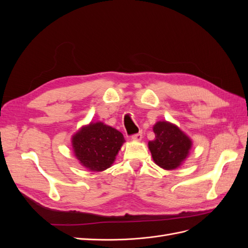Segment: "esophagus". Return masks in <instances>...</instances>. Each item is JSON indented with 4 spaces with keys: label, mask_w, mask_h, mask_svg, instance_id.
I'll return each instance as SVG.
<instances>
[{
    "label": "esophagus",
    "mask_w": 248,
    "mask_h": 248,
    "mask_svg": "<svg viewBox=\"0 0 248 248\" xmlns=\"http://www.w3.org/2000/svg\"><path fill=\"white\" fill-rule=\"evenodd\" d=\"M131 138H132V140H141V139H142V133H141V132L136 133V134H133V136H132Z\"/></svg>",
    "instance_id": "esophagus-1"
}]
</instances>
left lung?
<instances>
[{
    "mask_svg": "<svg viewBox=\"0 0 248 248\" xmlns=\"http://www.w3.org/2000/svg\"><path fill=\"white\" fill-rule=\"evenodd\" d=\"M155 139L148 142L154 162L164 170H175L188 156L191 140L178 126L159 121L153 126Z\"/></svg>",
    "mask_w": 248,
    "mask_h": 248,
    "instance_id": "obj_1",
    "label": "left lung"
}]
</instances>
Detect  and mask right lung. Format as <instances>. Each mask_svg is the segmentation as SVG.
Wrapping results in <instances>:
<instances>
[{
    "label": "right lung",
    "instance_id": "1",
    "mask_svg": "<svg viewBox=\"0 0 248 248\" xmlns=\"http://www.w3.org/2000/svg\"><path fill=\"white\" fill-rule=\"evenodd\" d=\"M125 141L123 134L102 122L90 123L72 137L74 155L82 167L102 171L114 163Z\"/></svg>",
    "mask_w": 248,
    "mask_h": 248
}]
</instances>
